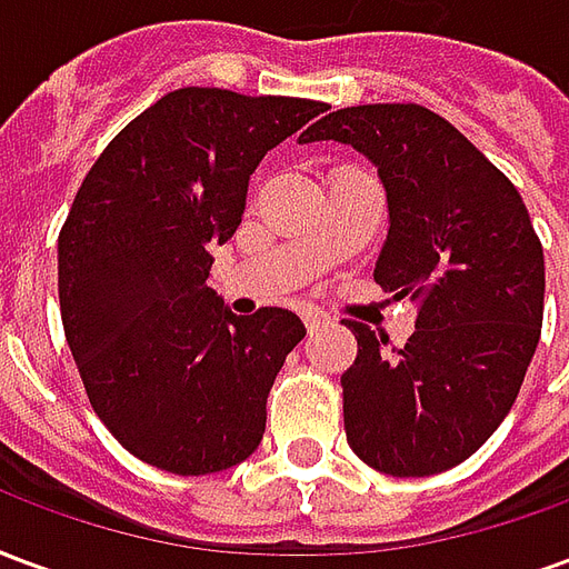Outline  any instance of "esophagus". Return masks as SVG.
<instances>
[{"label":"esophagus","mask_w":569,"mask_h":569,"mask_svg":"<svg viewBox=\"0 0 569 569\" xmlns=\"http://www.w3.org/2000/svg\"><path fill=\"white\" fill-rule=\"evenodd\" d=\"M301 320H305V326H308V332H317L320 326H329V313H326V310L308 308V310H301Z\"/></svg>","instance_id":"esophagus-1"}]
</instances>
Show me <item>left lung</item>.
I'll return each mask as SVG.
<instances>
[{"label":"left lung","instance_id":"left-lung-1","mask_svg":"<svg viewBox=\"0 0 569 569\" xmlns=\"http://www.w3.org/2000/svg\"><path fill=\"white\" fill-rule=\"evenodd\" d=\"M322 140L378 167L390 228L375 283L420 305L406 347L347 322V441L383 476H436L472 457L521 390L542 329L539 237L518 188L423 106H350L298 137Z\"/></svg>","mask_w":569,"mask_h":569}]
</instances>
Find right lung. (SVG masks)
<instances>
[{
	"mask_svg": "<svg viewBox=\"0 0 569 569\" xmlns=\"http://www.w3.org/2000/svg\"><path fill=\"white\" fill-rule=\"evenodd\" d=\"M329 106L179 88L109 142L57 240L63 332L97 418L133 457L210 476L259 448L305 322L237 317L210 286L261 158Z\"/></svg>",
	"mask_w": 569,
	"mask_h": 569,
	"instance_id": "obj_1",
	"label": "right lung"
}]
</instances>
